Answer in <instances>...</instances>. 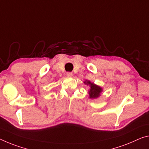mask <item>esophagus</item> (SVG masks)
<instances>
[{
  "label": "esophagus",
  "instance_id": "obj_1",
  "mask_svg": "<svg viewBox=\"0 0 149 149\" xmlns=\"http://www.w3.org/2000/svg\"><path fill=\"white\" fill-rule=\"evenodd\" d=\"M66 75H68V77H72V75H73V74L72 72H67V74H66Z\"/></svg>",
  "mask_w": 149,
  "mask_h": 149
}]
</instances>
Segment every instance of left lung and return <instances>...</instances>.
<instances>
[{
  "label": "left lung",
  "instance_id": "left-lung-1",
  "mask_svg": "<svg viewBox=\"0 0 149 149\" xmlns=\"http://www.w3.org/2000/svg\"><path fill=\"white\" fill-rule=\"evenodd\" d=\"M84 83L87 85V86L89 85V86L91 87L90 90L89 91V97L94 99L98 97L100 95V93L102 91V89H101L100 87L96 86V85L93 84V83H91L89 81H86Z\"/></svg>",
  "mask_w": 149,
  "mask_h": 149
}]
</instances>
